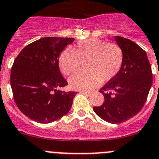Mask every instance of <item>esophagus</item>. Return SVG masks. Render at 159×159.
Returning a JSON list of instances; mask_svg holds the SVG:
<instances>
[{"instance_id": "obj_1", "label": "esophagus", "mask_w": 159, "mask_h": 159, "mask_svg": "<svg viewBox=\"0 0 159 159\" xmlns=\"http://www.w3.org/2000/svg\"><path fill=\"white\" fill-rule=\"evenodd\" d=\"M80 93H83V94H85V95H88V96L91 94V93L90 92H88V91H83V90L80 91Z\"/></svg>"}]
</instances>
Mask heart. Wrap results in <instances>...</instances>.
<instances>
[{
	"label": "heart",
	"instance_id": "1",
	"mask_svg": "<svg viewBox=\"0 0 159 159\" xmlns=\"http://www.w3.org/2000/svg\"><path fill=\"white\" fill-rule=\"evenodd\" d=\"M123 52L117 44L93 38L78 43L75 50L67 48L61 53L59 67L70 75L85 61L87 68L72 75L70 85L74 89H90L101 81H108L118 74L123 63Z\"/></svg>",
	"mask_w": 159,
	"mask_h": 159
}]
</instances>
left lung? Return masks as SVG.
<instances>
[{
	"instance_id": "1",
	"label": "left lung",
	"mask_w": 159,
	"mask_h": 159,
	"mask_svg": "<svg viewBox=\"0 0 159 159\" xmlns=\"http://www.w3.org/2000/svg\"><path fill=\"white\" fill-rule=\"evenodd\" d=\"M115 40L122 50V66L118 74L100 89L105 101L101 106L93 107V111L107 122L120 124L135 116L142 109L153 77L144 50L124 37L116 36Z\"/></svg>"
}]
</instances>
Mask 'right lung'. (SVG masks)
<instances>
[{"mask_svg": "<svg viewBox=\"0 0 159 159\" xmlns=\"http://www.w3.org/2000/svg\"><path fill=\"white\" fill-rule=\"evenodd\" d=\"M74 38L45 37L26 46L11 70L14 101L21 112L32 120L48 124L70 110L76 92L58 89L68 85L60 73L59 55Z\"/></svg>", "mask_w": 159, "mask_h": 159, "instance_id": "1", "label": "right lung"}]
</instances>
